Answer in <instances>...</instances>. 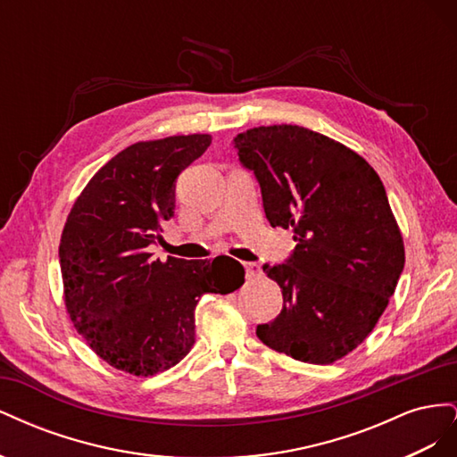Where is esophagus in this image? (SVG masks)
<instances>
[{
	"label": "esophagus",
	"mask_w": 457,
	"mask_h": 457,
	"mask_svg": "<svg viewBox=\"0 0 457 457\" xmlns=\"http://www.w3.org/2000/svg\"><path fill=\"white\" fill-rule=\"evenodd\" d=\"M244 269H245L247 280H255L262 274V269H261V265H257V262H244Z\"/></svg>",
	"instance_id": "1"
}]
</instances>
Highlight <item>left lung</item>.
Here are the masks:
<instances>
[{
    "instance_id": "8db88e82",
    "label": "left lung",
    "mask_w": 457,
    "mask_h": 457,
    "mask_svg": "<svg viewBox=\"0 0 457 457\" xmlns=\"http://www.w3.org/2000/svg\"><path fill=\"white\" fill-rule=\"evenodd\" d=\"M232 145L270 227L292 228L297 242L284 262L262 267L284 307L257 337L301 362H336L368 337L404 269L381 179L351 148L299 126L253 128Z\"/></svg>"
}]
</instances>
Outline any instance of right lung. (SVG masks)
Here are the masks:
<instances>
[{
  "label": "right lung",
  "instance_id": "add662e5",
  "mask_svg": "<svg viewBox=\"0 0 457 457\" xmlns=\"http://www.w3.org/2000/svg\"><path fill=\"white\" fill-rule=\"evenodd\" d=\"M210 145V135H177L128 146L93 175L66 219V309L116 370L146 378L183 361L200 297L244 284V267L227 255L210 262L150 253L175 213L177 177Z\"/></svg>",
  "mask_w": 457,
  "mask_h": 457
}]
</instances>
